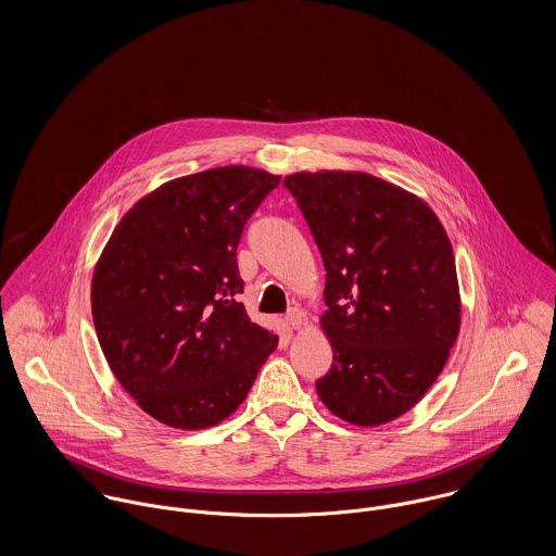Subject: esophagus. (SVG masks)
<instances>
[{
    "instance_id": "esophagus-1",
    "label": "esophagus",
    "mask_w": 556,
    "mask_h": 556,
    "mask_svg": "<svg viewBox=\"0 0 556 556\" xmlns=\"http://www.w3.org/2000/svg\"><path fill=\"white\" fill-rule=\"evenodd\" d=\"M285 323L291 327V329H298L302 323H304V313L300 308H291L287 315H285Z\"/></svg>"
}]
</instances>
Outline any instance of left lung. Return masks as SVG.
Returning <instances> with one entry per match:
<instances>
[{"label": "left lung", "mask_w": 556, "mask_h": 556, "mask_svg": "<svg viewBox=\"0 0 556 556\" xmlns=\"http://www.w3.org/2000/svg\"><path fill=\"white\" fill-rule=\"evenodd\" d=\"M325 265L323 331L333 364L317 381L340 419L379 426L441 375L460 329L450 238L410 192L368 173L285 177Z\"/></svg>", "instance_id": "obj_1"}]
</instances>
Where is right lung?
Returning <instances> with one entry per match:
<instances>
[{"mask_svg":"<svg viewBox=\"0 0 556 556\" xmlns=\"http://www.w3.org/2000/svg\"><path fill=\"white\" fill-rule=\"evenodd\" d=\"M278 184L252 166L166 181L119 220L93 269L102 353L122 388L170 428L229 417L278 344L238 302L239 239Z\"/></svg>","mask_w":556,"mask_h":556,"instance_id":"1","label":"right lung"}]
</instances>
